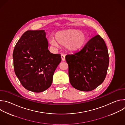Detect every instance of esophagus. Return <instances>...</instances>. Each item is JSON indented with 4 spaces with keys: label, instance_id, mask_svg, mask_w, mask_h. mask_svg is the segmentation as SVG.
I'll return each mask as SVG.
<instances>
[{
    "label": "esophagus",
    "instance_id": "1",
    "mask_svg": "<svg viewBox=\"0 0 125 125\" xmlns=\"http://www.w3.org/2000/svg\"><path fill=\"white\" fill-rule=\"evenodd\" d=\"M61 59H62V61H65V56L64 55H63V54L61 55Z\"/></svg>",
    "mask_w": 125,
    "mask_h": 125
}]
</instances>
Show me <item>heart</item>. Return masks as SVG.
<instances>
[{
  "label": "heart",
  "mask_w": 125,
  "mask_h": 125,
  "mask_svg": "<svg viewBox=\"0 0 125 125\" xmlns=\"http://www.w3.org/2000/svg\"><path fill=\"white\" fill-rule=\"evenodd\" d=\"M87 40L86 34L77 29H68L58 31L55 34V39L52 38L50 44L55 47L59 44L65 46L70 52H76L81 49Z\"/></svg>",
  "instance_id": "heart-1"
}]
</instances>
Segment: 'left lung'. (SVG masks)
<instances>
[{"mask_svg":"<svg viewBox=\"0 0 125 125\" xmlns=\"http://www.w3.org/2000/svg\"><path fill=\"white\" fill-rule=\"evenodd\" d=\"M70 83L83 92L91 91L101 84L109 66V54L103 39L96 35L74 54L65 57Z\"/></svg>","mask_w":125,"mask_h":125,"instance_id":"left-lung-1","label":"left lung"}]
</instances>
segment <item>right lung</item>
I'll return each mask as SVG.
<instances>
[{
	"mask_svg": "<svg viewBox=\"0 0 125 125\" xmlns=\"http://www.w3.org/2000/svg\"><path fill=\"white\" fill-rule=\"evenodd\" d=\"M44 30L27 31L13 53L16 75L27 90L42 92L51 85L53 76L61 61L60 54L50 53Z\"/></svg>",
	"mask_w": 125,
	"mask_h": 125,
	"instance_id": "obj_1",
	"label": "right lung"
}]
</instances>
